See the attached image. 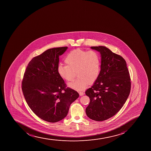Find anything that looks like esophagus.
Here are the masks:
<instances>
[{"mask_svg":"<svg viewBox=\"0 0 151 151\" xmlns=\"http://www.w3.org/2000/svg\"><path fill=\"white\" fill-rule=\"evenodd\" d=\"M79 95L80 96H83L84 94V93L83 92H82V91L79 92Z\"/></svg>","mask_w":151,"mask_h":151,"instance_id":"obj_1","label":"esophagus"}]
</instances>
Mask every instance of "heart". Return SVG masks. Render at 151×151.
Instances as JSON below:
<instances>
[{"instance_id": "heart-1", "label": "heart", "mask_w": 151, "mask_h": 151, "mask_svg": "<svg viewBox=\"0 0 151 151\" xmlns=\"http://www.w3.org/2000/svg\"><path fill=\"white\" fill-rule=\"evenodd\" d=\"M66 65L58 66V72L65 81H71L76 71L78 78L68 84L70 88L77 91L85 89L88 84L95 82L100 73V58L96 51H84L80 49L70 51L64 58Z\"/></svg>"}]
</instances>
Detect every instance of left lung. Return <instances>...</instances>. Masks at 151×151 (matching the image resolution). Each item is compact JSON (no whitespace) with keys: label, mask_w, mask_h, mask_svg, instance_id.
Masks as SVG:
<instances>
[{"label":"left lung","mask_w":151,"mask_h":151,"mask_svg":"<svg viewBox=\"0 0 151 151\" xmlns=\"http://www.w3.org/2000/svg\"><path fill=\"white\" fill-rule=\"evenodd\" d=\"M101 55L99 78L86 91L90 102L87 116L103 121L114 116L124 106L130 93V77L125 60L104 46L91 47Z\"/></svg>","instance_id":"1"}]
</instances>
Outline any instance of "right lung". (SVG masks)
<instances>
[{
	"label": "right lung",
	"mask_w": 151,
	"mask_h": 151,
	"mask_svg": "<svg viewBox=\"0 0 151 151\" xmlns=\"http://www.w3.org/2000/svg\"><path fill=\"white\" fill-rule=\"evenodd\" d=\"M67 47L52 48L29 61L22 81L26 102L39 118L58 122L67 116L70 105L79 94L66 84L58 72L59 57Z\"/></svg>",
	"instance_id": "add662e5"
}]
</instances>
